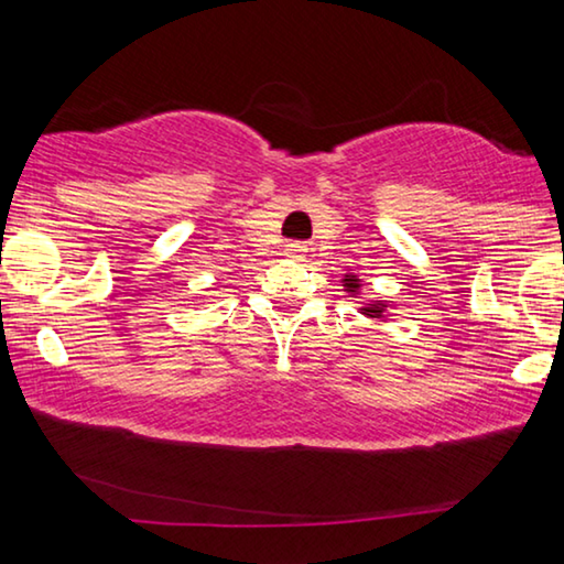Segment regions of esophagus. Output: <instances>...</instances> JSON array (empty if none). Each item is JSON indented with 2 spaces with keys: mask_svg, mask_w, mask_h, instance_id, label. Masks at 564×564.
Masks as SVG:
<instances>
[{
  "mask_svg": "<svg viewBox=\"0 0 564 564\" xmlns=\"http://www.w3.org/2000/svg\"><path fill=\"white\" fill-rule=\"evenodd\" d=\"M305 251H308V246H305L303 241H291L289 246H285V256H289V259H303Z\"/></svg>",
  "mask_w": 564,
  "mask_h": 564,
  "instance_id": "obj_1",
  "label": "esophagus"
}]
</instances>
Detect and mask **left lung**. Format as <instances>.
I'll return each instance as SVG.
<instances>
[{"label": "left lung", "instance_id": "8db88e82", "mask_svg": "<svg viewBox=\"0 0 564 564\" xmlns=\"http://www.w3.org/2000/svg\"><path fill=\"white\" fill-rule=\"evenodd\" d=\"M343 281H346L348 293H356L360 289L358 279H350V275H348V279H343ZM383 311H386V303H368L366 308H362V313H366V316H370V318H380V316H383Z\"/></svg>", "mask_w": 564, "mask_h": 564}]
</instances>
